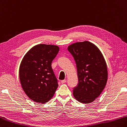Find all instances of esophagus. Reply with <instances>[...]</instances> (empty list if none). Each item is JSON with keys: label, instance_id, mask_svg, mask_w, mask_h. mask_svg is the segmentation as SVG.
Listing matches in <instances>:
<instances>
[{"label": "esophagus", "instance_id": "1", "mask_svg": "<svg viewBox=\"0 0 127 127\" xmlns=\"http://www.w3.org/2000/svg\"><path fill=\"white\" fill-rule=\"evenodd\" d=\"M66 82V79H64V80H61V83H65Z\"/></svg>", "mask_w": 127, "mask_h": 127}]
</instances>
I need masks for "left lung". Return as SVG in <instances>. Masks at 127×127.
<instances>
[{"label": "left lung", "mask_w": 127, "mask_h": 127, "mask_svg": "<svg viewBox=\"0 0 127 127\" xmlns=\"http://www.w3.org/2000/svg\"><path fill=\"white\" fill-rule=\"evenodd\" d=\"M77 69L78 83L73 88V95L79 102L90 103L104 89L108 79L107 67L98 47L88 41L69 46Z\"/></svg>", "instance_id": "1"}]
</instances>
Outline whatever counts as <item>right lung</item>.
<instances>
[{
	"label": "right lung",
	"mask_w": 127,
	"mask_h": 127,
	"mask_svg": "<svg viewBox=\"0 0 127 127\" xmlns=\"http://www.w3.org/2000/svg\"><path fill=\"white\" fill-rule=\"evenodd\" d=\"M57 45H36L25 55L19 68L23 89L34 102L44 103L51 99L58 86L52 62L58 53Z\"/></svg>",
	"instance_id": "1"
}]
</instances>
